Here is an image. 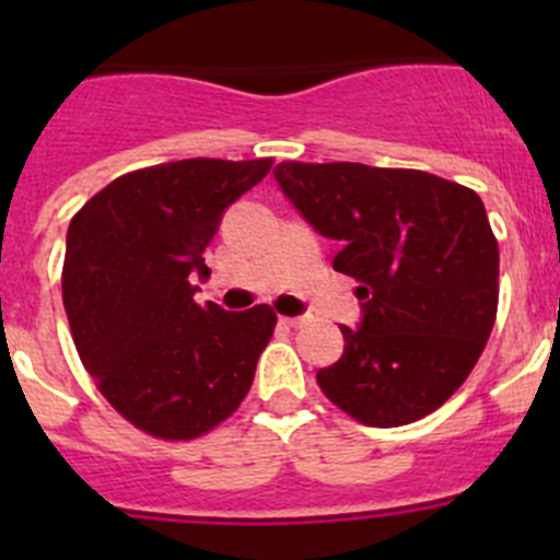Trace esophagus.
<instances>
[{"instance_id":"esophagus-1","label":"esophagus","mask_w":560,"mask_h":560,"mask_svg":"<svg viewBox=\"0 0 560 560\" xmlns=\"http://www.w3.org/2000/svg\"><path fill=\"white\" fill-rule=\"evenodd\" d=\"M281 322H284V325H290V327H303V325H308V316H281Z\"/></svg>"}]
</instances>
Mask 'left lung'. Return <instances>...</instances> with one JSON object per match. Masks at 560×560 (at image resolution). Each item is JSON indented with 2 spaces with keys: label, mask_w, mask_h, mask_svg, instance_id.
I'll list each match as a JSON object with an SVG mask.
<instances>
[{
  "label": "left lung",
  "mask_w": 560,
  "mask_h": 560,
  "mask_svg": "<svg viewBox=\"0 0 560 560\" xmlns=\"http://www.w3.org/2000/svg\"><path fill=\"white\" fill-rule=\"evenodd\" d=\"M276 180L332 268L360 281V327L316 385L352 420L409 425L436 411L477 365L499 312V241L468 186L406 167L281 162Z\"/></svg>",
  "instance_id": "1"
}]
</instances>
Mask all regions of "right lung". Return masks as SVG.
<instances>
[{"mask_svg":"<svg viewBox=\"0 0 560 560\" xmlns=\"http://www.w3.org/2000/svg\"><path fill=\"white\" fill-rule=\"evenodd\" d=\"M273 160H180L118 175L67 230L61 298L83 369L127 422L165 442L222 425L276 327L270 306H197L189 276L230 202Z\"/></svg>","mask_w":560,"mask_h":560,"instance_id":"1","label":"right lung"}]
</instances>
